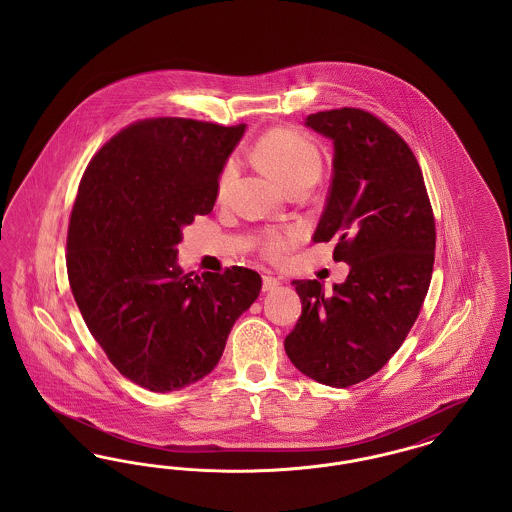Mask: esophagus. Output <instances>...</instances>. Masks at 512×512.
Segmentation results:
<instances>
[{"label":"esophagus","mask_w":512,"mask_h":512,"mask_svg":"<svg viewBox=\"0 0 512 512\" xmlns=\"http://www.w3.org/2000/svg\"><path fill=\"white\" fill-rule=\"evenodd\" d=\"M280 286V278L276 276H263V292H272Z\"/></svg>","instance_id":"obj_1"}]
</instances>
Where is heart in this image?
I'll use <instances>...</instances> for the list:
<instances>
[{
  "instance_id": "1",
  "label": "heart",
  "mask_w": 512,
  "mask_h": 512,
  "mask_svg": "<svg viewBox=\"0 0 512 512\" xmlns=\"http://www.w3.org/2000/svg\"><path fill=\"white\" fill-rule=\"evenodd\" d=\"M255 159L267 169L274 178H278L286 188L293 186L295 182L317 176L322 169L320 153L313 142H309L305 136L292 132V130H272L265 134L255 144ZM238 159H228L222 167L219 176L217 194L219 197L230 192L236 176H238ZM297 240V232L292 228H280V230H268L263 236L261 245L268 257L278 259L286 255Z\"/></svg>"
}]
</instances>
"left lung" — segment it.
Here are the masks:
<instances>
[{"label":"left lung","instance_id":"1","mask_svg":"<svg viewBox=\"0 0 512 512\" xmlns=\"http://www.w3.org/2000/svg\"><path fill=\"white\" fill-rule=\"evenodd\" d=\"M305 126L334 144L313 242H336L334 259L349 274L332 293L293 280L301 317L284 347L305 376L347 388L386 365L413 328L432 280L436 222L416 157L388 124L341 107Z\"/></svg>","mask_w":512,"mask_h":512}]
</instances>
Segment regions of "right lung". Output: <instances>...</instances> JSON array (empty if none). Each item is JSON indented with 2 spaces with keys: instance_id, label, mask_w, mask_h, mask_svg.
<instances>
[{
  "instance_id": "add662e5",
  "label": "right lung",
  "mask_w": 512,
  "mask_h": 512,
  "mask_svg": "<svg viewBox=\"0 0 512 512\" xmlns=\"http://www.w3.org/2000/svg\"><path fill=\"white\" fill-rule=\"evenodd\" d=\"M245 124L147 119L99 149L84 172L67 238L74 301L113 366L167 393L219 365L234 322L261 292L251 268L184 274L182 228L209 215Z\"/></svg>"
}]
</instances>
